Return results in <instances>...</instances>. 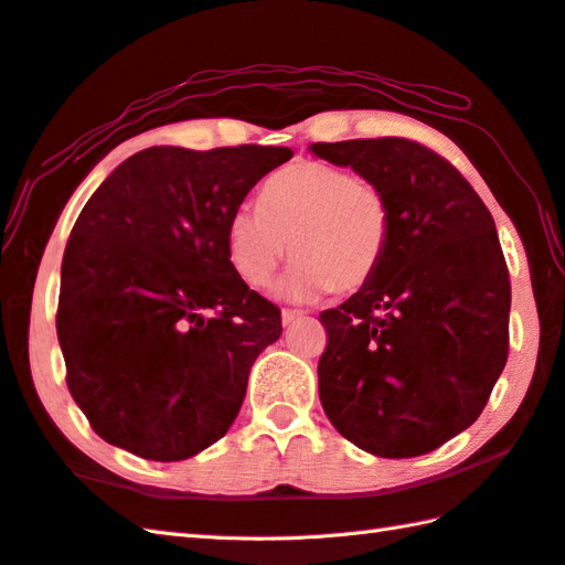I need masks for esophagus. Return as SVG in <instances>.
Listing matches in <instances>:
<instances>
[{
	"label": "esophagus",
	"instance_id": "esophagus-1",
	"mask_svg": "<svg viewBox=\"0 0 565 565\" xmlns=\"http://www.w3.org/2000/svg\"><path fill=\"white\" fill-rule=\"evenodd\" d=\"M298 318H303V313L301 311H289V308H286V311H281V326L284 328H289V326H294Z\"/></svg>",
	"mask_w": 565,
	"mask_h": 565
}]
</instances>
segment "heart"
I'll return each mask as SVG.
<instances>
[{
  "label": "heart",
  "mask_w": 565,
  "mask_h": 565,
  "mask_svg": "<svg viewBox=\"0 0 565 565\" xmlns=\"http://www.w3.org/2000/svg\"><path fill=\"white\" fill-rule=\"evenodd\" d=\"M262 207L239 205L227 220L232 269L264 286L281 259L296 257L279 284L289 301L367 286L390 252L392 207L382 188L323 161H298L264 183Z\"/></svg>",
  "instance_id": "b5f03b06"
}]
</instances>
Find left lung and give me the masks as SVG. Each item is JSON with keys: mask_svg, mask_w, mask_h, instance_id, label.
I'll list each match as a JSON object with an SVG mask.
<instances>
[{"mask_svg": "<svg viewBox=\"0 0 565 565\" xmlns=\"http://www.w3.org/2000/svg\"><path fill=\"white\" fill-rule=\"evenodd\" d=\"M382 188L392 242L374 279L320 313L318 394L330 424L380 458H414L478 422L510 350V271L472 185L422 143H311Z\"/></svg>", "mask_w": 565, "mask_h": 565, "instance_id": "1", "label": "left lung"}]
</instances>
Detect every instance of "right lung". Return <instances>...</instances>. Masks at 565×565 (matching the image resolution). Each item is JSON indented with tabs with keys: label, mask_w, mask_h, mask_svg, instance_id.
Returning a JSON list of instances; mask_svg holds the SVG:
<instances>
[{
	"label": "right lung",
	"mask_w": 565,
	"mask_h": 565,
	"mask_svg": "<svg viewBox=\"0 0 565 565\" xmlns=\"http://www.w3.org/2000/svg\"><path fill=\"white\" fill-rule=\"evenodd\" d=\"M291 157L254 143L151 147L85 203L63 254L55 330L73 399L107 444L173 462L230 430L281 313L232 269L227 220Z\"/></svg>",
	"instance_id": "right-lung-1"
}]
</instances>
